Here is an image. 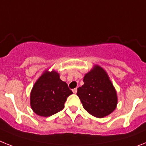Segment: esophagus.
I'll return each mask as SVG.
<instances>
[{"mask_svg": "<svg viewBox=\"0 0 146 146\" xmlns=\"http://www.w3.org/2000/svg\"><path fill=\"white\" fill-rule=\"evenodd\" d=\"M72 92H74V94H76L77 93V92H78V89H77V88H74V89H73V90H72Z\"/></svg>", "mask_w": 146, "mask_h": 146, "instance_id": "obj_1", "label": "esophagus"}]
</instances>
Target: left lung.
<instances>
[{"label": "left lung", "mask_w": 146, "mask_h": 146, "mask_svg": "<svg viewBox=\"0 0 146 146\" xmlns=\"http://www.w3.org/2000/svg\"><path fill=\"white\" fill-rule=\"evenodd\" d=\"M84 82L77 95L84 109L97 118L111 113L117 105V96L105 71L96 66L84 76Z\"/></svg>", "instance_id": "1"}]
</instances>
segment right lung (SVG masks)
Wrapping results in <instances>:
<instances>
[{"label": "right lung", "mask_w": 146, "mask_h": 146, "mask_svg": "<svg viewBox=\"0 0 146 146\" xmlns=\"http://www.w3.org/2000/svg\"><path fill=\"white\" fill-rule=\"evenodd\" d=\"M73 93L57 72H44L36 82L31 93V105L35 113L48 117L64 108L68 96Z\"/></svg>", "instance_id": "add662e5"}]
</instances>
